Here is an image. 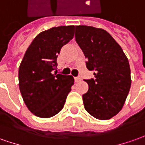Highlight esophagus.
Masks as SVG:
<instances>
[{
	"instance_id": "esophagus-1",
	"label": "esophagus",
	"mask_w": 145,
	"mask_h": 145,
	"mask_svg": "<svg viewBox=\"0 0 145 145\" xmlns=\"http://www.w3.org/2000/svg\"><path fill=\"white\" fill-rule=\"evenodd\" d=\"M82 80V78H81L80 77H75L74 78V81L76 82H80Z\"/></svg>"
}]
</instances>
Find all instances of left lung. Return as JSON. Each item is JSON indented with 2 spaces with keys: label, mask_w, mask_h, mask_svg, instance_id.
Instances as JSON below:
<instances>
[{
  "label": "left lung",
  "mask_w": 145,
  "mask_h": 145,
  "mask_svg": "<svg viewBox=\"0 0 145 145\" xmlns=\"http://www.w3.org/2000/svg\"><path fill=\"white\" fill-rule=\"evenodd\" d=\"M75 40L87 59V69L94 71V78L85 80L89 89L82 95L84 108L93 118L110 119L121 110L130 89L129 60L104 29L75 26Z\"/></svg>",
  "instance_id": "obj_1"
}]
</instances>
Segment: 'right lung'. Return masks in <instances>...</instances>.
I'll use <instances>...</instances> for the list:
<instances>
[{
	"label": "right lung",
	"instance_id": "right-lung-1",
	"mask_svg": "<svg viewBox=\"0 0 145 145\" xmlns=\"http://www.w3.org/2000/svg\"><path fill=\"white\" fill-rule=\"evenodd\" d=\"M74 26L53 27L36 35L19 67V88L27 109L49 118L63 110L74 79L57 74L56 59L63 46L73 39Z\"/></svg>",
	"mask_w": 145,
	"mask_h": 145
}]
</instances>
